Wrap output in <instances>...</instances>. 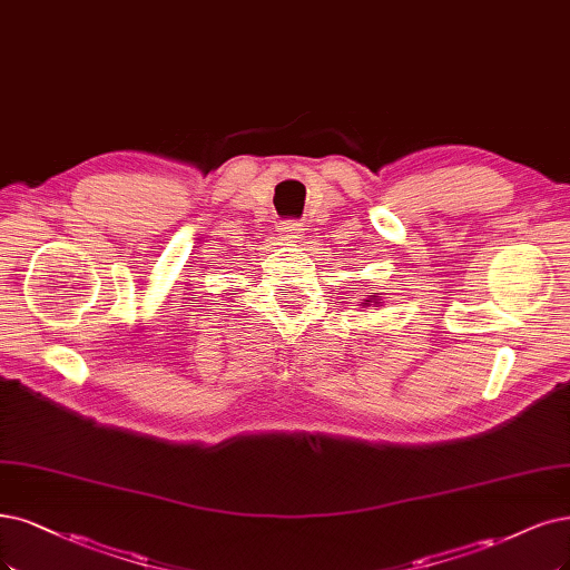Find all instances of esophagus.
Returning a JSON list of instances; mask_svg holds the SVG:
<instances>
[{
    "instance_id": "34e87169",
    "label": "esophagus",
    "mask_w": 570,
    "mask_h": 570,
    "mask_svg": "<svg viewBox=\"0 0 570 570\" xmlns=\"http://www.w3.org/2000/svg\"><path fill=\"white\" fill-rule=\"evenodd\" d=\"M278 230H281V238L285 243H302L304 240V226L297 222H283Z\"/></svg>"
}]
</instances>
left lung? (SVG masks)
<instances>
[{
    "mask_svg": "<svg viewBox=\"0 0 570 570\" xmlns=\"http://www.w3.org/2000/svg\"><path fill=\"white\" fill-rule=\"evenodd\" d=\"M382 299H377V292H370L367 297L361 302V306H380Z\"/></svg>",
    "mask_w": 570,
    "mask_h": 570,
    "instance_id": "obj_1",
    "label": "left lung"
}]
</instances>
